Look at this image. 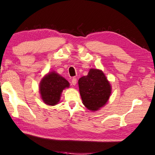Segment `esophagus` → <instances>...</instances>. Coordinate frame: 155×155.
<instances>
[{"mask_svg": "<svg viewBox=\"0 0 155 155\" xmlns=\"http://www.w3.org/2000/svg\"><path fill=\"white\" fill-rule=\"evenodd\" d=\"M72 84L73 85H75L77 84V78H73L72 79Z\"/></svg>", "mask_w": 155, "mask_h": 155, "instance_id": "esophagus-1", "label": "esophagus"}]
</instances>
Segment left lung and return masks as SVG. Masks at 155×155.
Masks as SVG:
<instances>
[{
  "label": "left lung",
  "mask_w": 155,
  "mask_h": 155,
  "mask_svg": "<svg viewBox=\"0 0 155 155\" xmlns=\"http://www.w3.org/2000/svg\"><path fill=\"white\" fill-rule=\"evenodd\" d=\"M83 104L91 111L99 110L108 102L111 86L102 70L90 69L88 74L78 80Z\"/></svg>",
  "instance_id": "8db88e82"
}]
</instances>
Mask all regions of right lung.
I'll return each mask as SVG.
<instances>
[{
    "mask_svg": "<svg viewBox=\"0 0 155 155\" xmlns=\"http://www.w3.org/2000/svg\"><path fill=\"white\" fill-rule=\"evenodd\" d=\"M69 86L68 81L61 76L55 72H49L42 78L39 85L42 100L49 106L58 104L62 91Z\"/></svg>",
    "mask_w": 155,
    "mask_h": 155,
    "instance_id": "obj_1",
    "label": "right lung"
}]
</instances>
